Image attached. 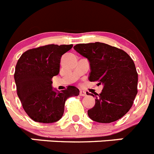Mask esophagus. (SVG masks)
Masks as SVG:
<instances>
[{
    "instance_id": "obj_1",
    "label": "esophagus",
    "mask_w": 154,
    "mask_h": 154,
    "mask_svg": "<svg viewBox=\"0 0 154 154\" xmlns=\"http://www.w3.org/2000/svg\"><path fill=\"white\" fill-rule=\"evenodd\" d=\"M80 95H81V96H86L87 93L85 91H84L81 90V91H80Z\"/></svg>"
}]
</instances>
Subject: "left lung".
Returning a JSON list of instances; mask_svg holds the SVG:
<instances>
[{
  "label": "left lung",
  "instance_id": "obj_1",
  "mask_svg": "<svg viewBox=\"0 0 154 154\" xmlns=\"http://www.w3.org/2000/svg\"><path fill=\"white\" fill-rule=\"evenodd\" d=\"M73 49L90 63L89 81L103 85L101 94H92L95 105L88 111V116L101 123L123 117L137 94L138 73L132 58L122 49L102 42L77 44Z\"/></svg>",
  "mask_w": 154,
  "mask_h": 154
}]
</instances>
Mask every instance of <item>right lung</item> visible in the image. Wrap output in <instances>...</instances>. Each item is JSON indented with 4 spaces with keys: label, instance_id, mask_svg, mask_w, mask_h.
I'll use <instances>...</instances> for the list:
<instances>
[{
    "label": "right lung",
    "instance_id": "add662e5",
    "mask_svg": "<svg viewBox=\"0 0 154 154\" xmlns=\"http://www.w3.org/2000/svg\"><path fill=\"white\" fill-rule=\"evenodd\" d=\"M73 45H46L21 55L14 72L17 94L25 112L37 122L52 123L60 119L68 97L79 95V89L53 90L52 78L60 72L61 57Z\"/></svg>",
    "mask_w": 154,
    "mask_h": 154
}]
</instances>
